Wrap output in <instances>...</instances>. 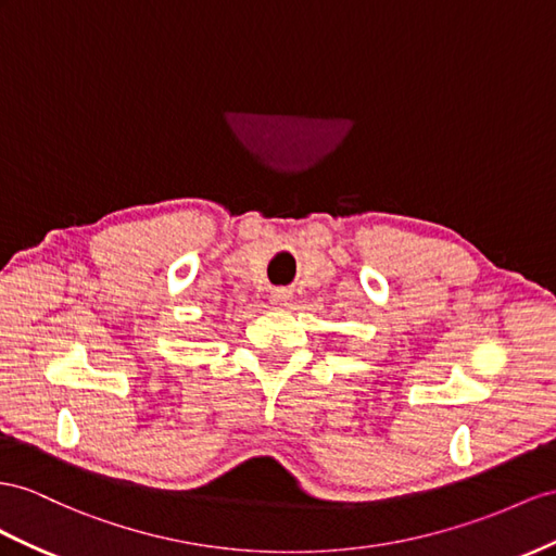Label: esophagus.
<instances>
[{
    "label": "esophagus",
    "instance_id": "1",
    "mask_svg": "<svg viewBox=\"0 0 556 556\" xmlns=\"http://www.w3.org/2000/svg\"><path fill=\"white\" fill-rule=\"evenodd\" d=\"M289 301H291L289 289H273V293H269V305L275 307H287Z\"/></svg>",
    "mask_w": 556,
    "mask_h": 556
}]
</instances>
